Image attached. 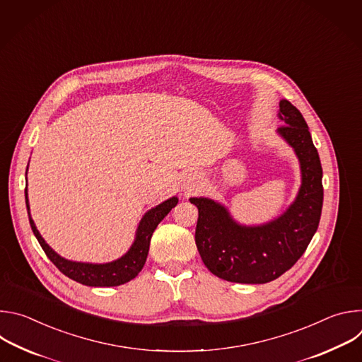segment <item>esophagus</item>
Returning a JSON list of instances; mask_svg holds the SVG:
<instances>
[{
    "label": "esophagus",
    "mask_w": 362,
    "mask_h": 362,
    "mask_svg": "<svg viewBox=\"0 0 362 362\" xmlns=\"http://www.w3.org/2000/svg\"><path fill=\"white\" fill-rule=\"evenodd\" d=\"M194 186H196V177L193 175H186L185 180H183V189L186 192H190V190H193Z\"/></svg>",
    "instance_id": "esophagus-1"
}]
</instances>
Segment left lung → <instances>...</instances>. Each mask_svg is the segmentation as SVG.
Segmentation results:
<instances>
[{
    "label": "left lung",
    "mask_w": 362,
    "mask_h": 362,
    "mask_svg": "<svg viewBox=\"0 0 362 362\" xmlns=\"http://www.w3.org/2000/svg\"><path fill=\"white\" fill-rule=\"evenodd\" d=\"M276 134L292 147L300 169L295 200L278 218L242 225L226 206L211 197H190L197 212L194 240L203 264L214 275L238 284H267L291 269L315 235L322 211V168L308 124L285 98Z\"/></svg>",
    "instance_id": "obj_1"
}]
</instances>
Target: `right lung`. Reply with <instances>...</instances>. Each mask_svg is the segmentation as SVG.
I'll use <instances>...</instances> for the list:
<instances>
[{
  "mask_svg": "<svg viewBox=\"0 0 362 362\" xmlns=\"http://www.w3.org/2000/svg\"><path fill=\"white\" fill-rule=\"evenodd\" d=\"M25 179H27V172H25ZM177 202H179L177 196H172L168 200L162 202L160 204L154 206V208L147 211L143 215L141 221L139 222L132 246L123 256L106 264H91V262H77V261L66 259V257L59 255L44 240V238L40 235L31 218L28 193L25 187V204H27L30 225L42 250L48 256V259L60 269V272H63L70 279L78 284H83L86 286H119L134 279L139 275V272L143 269L144 262L147 259L150 239L154 229L158 228V225L165 219V216H168V214L175 208Z\"/></svg>",
  "mask_w": 362,
  "mask_h": 362,
  "instance_id": "obj_1",
  "label": "right lung"
}]
</instances>
